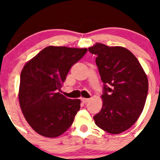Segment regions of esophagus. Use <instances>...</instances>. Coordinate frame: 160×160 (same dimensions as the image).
I'll list each match as a JSON object with an SVG mask.
<instances>
[{
	"label": "esophagus",
	"instance_id": "esophagus-1",
	"mask_svg": "<svg viewBox=\"0 0 160 160\" xmlns=\"http://www.w3.org/2000/svg\"><path fill=\"white\" fill-rule=\"evenodd\" d=\"M89 101H90V98H82V102L83 103H87Z\"/></svg>",
	"mask_w": 160,
	"mask_h": 160
}]
</instances>
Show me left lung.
Returning a JSON list of instances; mask_svg holds the SVG:
<instances>
[{
  "mask_svg": "<svg viewBox=\"0 0 160 160\" xmlns=\"http://www.w3.org/2000/svg\"><path fill=\"white\" fill-rule=\"evenodd\" d=\"M89 51L103 82L102 108L94 116L96 125L111 134L129 129L143 110L148 92L146 73L135 56L126 48L96 43Z\"/></svg>",
  "mask_w": 160,
  "mask_h": 160,
  "instance_id": "left-lung-1",
  "label": "left lung"
}]
</instances>
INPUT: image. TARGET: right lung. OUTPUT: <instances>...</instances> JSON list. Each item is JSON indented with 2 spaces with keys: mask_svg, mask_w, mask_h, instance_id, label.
I'll return each mask as SVG.
<instances>
[{
  "mask_svg": "<svg viewBox=\"0 0 160 160\" xmlns=\"http://www.w3.org/2000/svg\"><path fill=\"white\" fill-rule=\"evenodd\" d=\"M87 49L48 46L29 61L21 73L19 102L25 119L39 135L58 137L72 125L79 99L59 93L70 68Z\"/></svg>",
  "mask_w": 160,
  "mask_h": 160,
  "instance_id": "obj_1",
  "label": "right lung"
}]
</instances>
